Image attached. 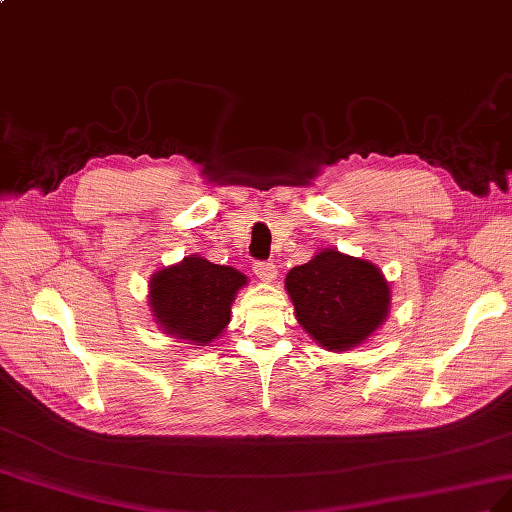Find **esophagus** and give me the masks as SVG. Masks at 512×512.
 Segmentation results:
<instances>
[{"label": "esophagus", "instance_id": "34e87169", "mask_svg": "<svg viewBox=\"0 0 512 512\" xmlns=\"http://www.w3.org/2000/svg\"><path fill=\"white\" fill-rule=\"evenodd\" d=\"M253 272L257 274V279L264 283H272L276 279V274H279L272 261H257V264L253 266Z\"/></svg>", "mask_w": 512, "mask_h": 512}]
</instances>
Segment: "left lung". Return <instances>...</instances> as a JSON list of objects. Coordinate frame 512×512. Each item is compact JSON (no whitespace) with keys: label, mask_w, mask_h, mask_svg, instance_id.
Here are the masks:
<instances>
[{"label":"left lung","mask_w":512,"mask_h":512,"mask_svg":"<svg viewBox=\"0 0 512 512\" xmlns=\"http://www.w3.org/2000/svg\"><path fill=\"white\" fill-rule=\"evenodd\" d=\"M285 289L298 324L328 352H347L371 339L390 309V285L369 259L324 248L291 268Z\"/></svg>","instance_id":"1"}]
</instances>
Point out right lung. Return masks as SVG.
<instances>
[{
	"label": "right lung",
	"instance_id": "add662e5",
	"mask_svg": "<svg viewBox=\"0 0 512 512\" xmlns=\"http://www.w3.org/2000/svg\"><path fill=\"white\" fill-rule=\"evenodd\" d=\"M248 283L246 274L199 255L152 274L148 304L156 326L188 345H208L231 321V304Z\"/></svg>",
	"mask_w": 512,
	"mask_h": 512
}]
</instances>
